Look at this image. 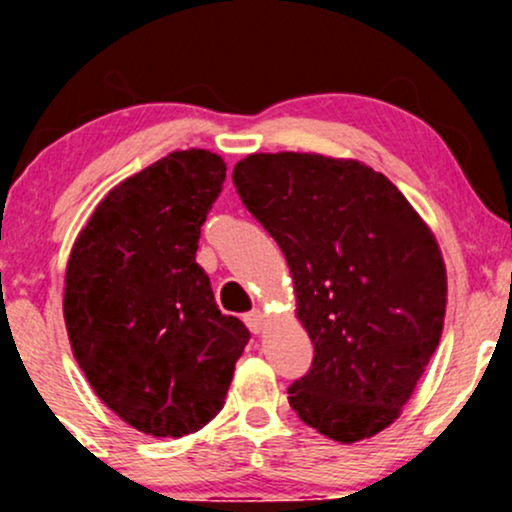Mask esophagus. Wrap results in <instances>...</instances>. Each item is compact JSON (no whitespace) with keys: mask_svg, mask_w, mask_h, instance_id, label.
<instances>
[{"mask_svg":"<svg viewBox=\"0 0 512 512\" xmlns=\"http://www.w3.org/2000/svg\"><path fill=\"white\" fill-rule=\"evenodd\" d=\"M245 325L250 327L252 334H262L264 327H267V315L262 310H252V313L245 315Z\"/></svg>","mask_w":512,"mask_h":512,"instance_id":"1","label":"esophagus"}]
</instances>
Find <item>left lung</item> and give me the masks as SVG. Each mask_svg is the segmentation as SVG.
Returning a JSON list of instances; mask_svg holds the SVG:
<instances>
[{
	"label": "left lung",
	"mask_w": 512,
	"mask_h": 512,
	"mask_svg": "<svg viewBox=\"0 0 512 512\" xmlns=\"http://www.w3.org/2000/svg\"><path fill=\"white\" fill-rule=\"evenodd\" d=\"M233 182L284 252L315 346L291 409L337 443L395 424L443 334L448 276L428 223L354 158L250 154Z\"/></svg>",
	"instance_id": "obj_1"
}]
</instances>
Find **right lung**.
I'll use <instances>...</instances> for the list:
<instances>
[{
	"label": "right lung",
	"mask_w": 512,
	"mask_h": 512,
	"mask_svg": "<svg viewBox=\"0 0 512 512\" xmlns=\"http://www.w3.org/2000/svg\"><path fill=\"white\" fill-rule=\"evenodd\" d=\"M223 180L219 154L173 151L113 187L69 255L62 308L76 363L105 407L146 436L207 426L250 339L195 260Z\"/></svg>",
	"instance_id": "right-lung-1"
}]
</instances>
